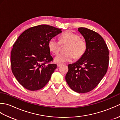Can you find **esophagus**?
<instances>
[{
  "instance_id": "1",
  "label": "esophagus",
  "mask_w": 120,
  "mask_h": 120,
  "mask_svg": "<svg viewBox=\"0 0 120 120\" xmlns=\"http://www.w3.org/2000/svg\"><path fill=\"white\" fill-rule=\"evenodd\" d=\"M61 65H62V64H59V63H58V64H57V66H58V67H61Z\"/></svg>"
}]
</instances>
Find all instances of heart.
<instances>
[{"mask_svg": "<svg viewBox=\"0 0 120 120\" xmlns=\"http://www.w3.org/2000/svg\"><path fill=\"white\" fill-rule=\"evenodd\" d=\"M61 45H68V46L65 50L67 53L59 55L55 58V62L59 64L71 62L74 57L80 58L85 54L87 47L86 40L71 31H68L60 35L59 41L55 38H52L48 42V48L55 55L59 52Z\"/></svg>", "mask_w": 120, "mask_h": 120, "instance_id": "1", "label": "heart"}]
</instances>
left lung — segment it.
<instances>
[{
	"label": "left lung",
	"instance_id": "8db88e82",
	"mask_svg": "<svg viewBox=\"0 0 120 120\" xmlns=\"http://www.w3.org/2000/svg\"><path fill=\"white\" fill-rule=\"evenodd\" d=\"M87 44L86 52L77 62L68 65L65 80L77 93L90 92L98 85L107 71L109 50L103 38L93 30L78 28Z\"/></svg>",
	"mask_w": 120,
	"mask_h": 120
}]
</instances>
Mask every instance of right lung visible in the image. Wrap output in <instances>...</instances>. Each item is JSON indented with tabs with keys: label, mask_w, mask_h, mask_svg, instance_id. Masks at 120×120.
Segmentation results:
<instances>
[{
	"label": "right lung",
	"mask_w": 120,
	"mask_h": 120,
	"mask_svg": "<svg viewBox=\"0 0 120 120\" xmlns=\"http://www.w3.org/2000/svg\"><path fill=\"white\" fill-rule=\"evenodd\" d=\"M61 29L40 25L24 31L14 43L11 52V70L21 85L30 91L43 88L48 82L57 64L48 47L49 40Z\"/></svg>",
	"instance_id": "1"
}]
</instances>
